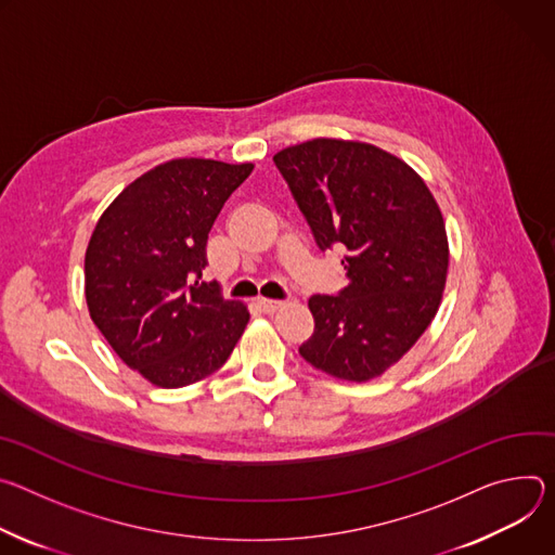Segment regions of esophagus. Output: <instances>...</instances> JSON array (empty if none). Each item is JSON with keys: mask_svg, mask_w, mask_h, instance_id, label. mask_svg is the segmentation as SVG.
<instances>
[{"mask_svg": "<svg viewBox=\"0 0 555 555\" xmlns=\"http://www.w3.org/2000/svg\"><path fill=\"white\" fill-rule=\"evenodd\" d=\"M258 306L264 313H275L278 309H282L284 301L282 299H269V297H258Z\"/></svg>", "mask_w": 555, "mask_h": 555, "instance_id": "1", "label": "esophagus"}]
</instances>
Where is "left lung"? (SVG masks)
Wrapping results in <instances>:
<instances>
[{
    "mask_svg": "<svg viewBox=\"0 0 555 555\" xmlns=\"http://www.w3.org/2000/svg\"><path fill=\"white\" fill-rule=\"evenodd\" d=\"M322 251L341 244L348 286L313 295L299 354L344 382H371L433 324L450 264L443 214L425 180L395 154L313 139L273 156Z\"/></svg>",
    "mask_w": 555,
    "mask_h": 555,
    "instance_id": "left-lung-1",
    "label": "left lung"
}]
</instances>
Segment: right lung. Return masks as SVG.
Instances as JSON below:
<instances>
[{"label":"right lung","instance_id":"obj_1","mask_svg":"<svg viewBox=\"0 0 555 555\" xmlns=\"http://www.w3.org/2000/svg\"><path fill=\"white\" fill-rule=\"evenodd\" d=\"M254 163L173 158L139 176L99 218L86 251V301L114 352L150 384H196L249 324L205 282L207 237Z\"/></svg>","mask_w":555,"mask_h":555}]
</instances>
